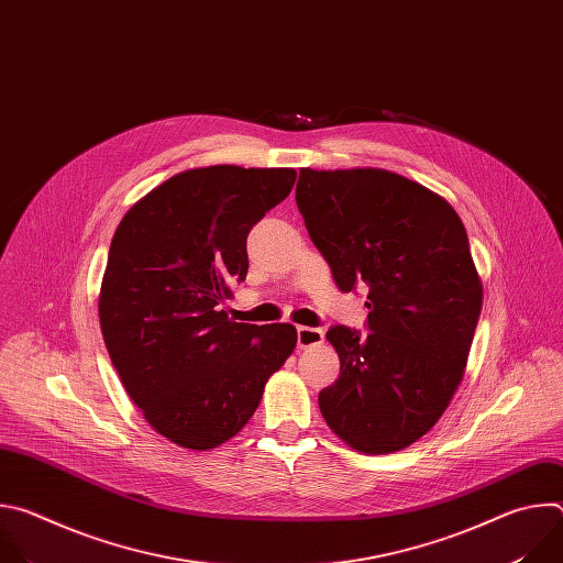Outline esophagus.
Instances as JSON below:
<instances>
[{"instance_id": "34e87169", "label": "esophagus", "mask_w": 563, "mask_h": 563, "mask_svg": "<svg viewBox=\"0 0 563 563\" xmlns=\"http://www.w3.org/2000/svg\"><path fill=\"white\" fill-rule=\"evenodd\" d=\"M325 341V332L318 330V328H307V325H300L296 328V343L298 347H311V345H320Z\"/></svg>"}]
</instances>
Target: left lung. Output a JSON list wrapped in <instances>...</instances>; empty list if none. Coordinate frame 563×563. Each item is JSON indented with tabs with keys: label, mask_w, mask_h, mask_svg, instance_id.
I'll return each instance as SVG.
<instances>
[{
	"label": "left lung",
	"mask_w": 563,
	"mask_h": 563,
	"mask_svg": "<svg viewBox=\"0 0 563 563\" xmlns=\"http://www.w3.org/2000/svg\"><path fill=\"white\" fill-rule=\"evenodd\" d=\"M296 205L341 291L367 287L365 328L334 325L341 376L320 389L328 426L354 450L421 439L463 378L484 287L456 211L383 169H300Z\"/></svg>",
	"instance_id": "8db88e82"
}]
</instances>
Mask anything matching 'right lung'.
Listing matches in <instances>:
<instances>
[{
	"instance_id": "add662e5",
	"label": "right lung",
	"mask_w": 563,
	"mask_h": 563,
	"mask_svg": "<svg viewBox=\"0 0 563 563\" xmlns=\"http://www.w3.org/2000/svg\"><path fill=\"white\" fill-rule=\"evenodd\" d=\"M294 183V169H191L146 194L115 229L102 336L144 419L183 448L211 450L243 430L296 347L294 325L233 323L224 311L231 285L247 278L252 227Z\"/></svg>"
}]
</instances>
